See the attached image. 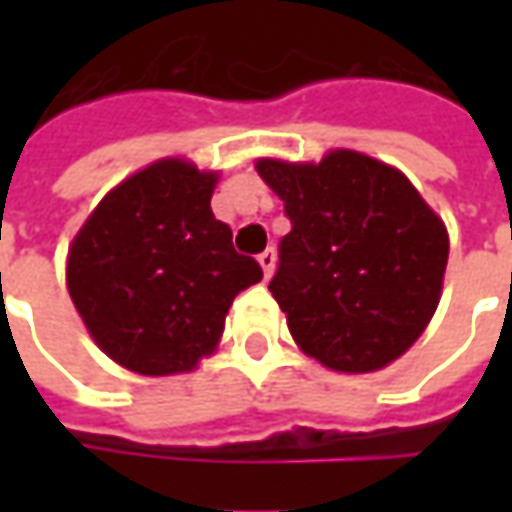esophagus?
<instances>
[{
    "mask_svg": "<svg viewBox=\"0 0 512 512\" xmlns=\"http://www.w3.org/2000/svg\"><path fill=\"white\" fill-rule=\"evenodd\" d=\"M257 263L263 266V274H266V277H271V271H274V266H277V252L268 246L266 252H260V255H257Z\"/></svg>",
    "mask_w": 512,
    "mask_h": 512,
    "instance_id": "34e87169",
    "label": "esophagus"
}]
</instances>
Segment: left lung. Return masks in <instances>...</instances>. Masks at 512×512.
Returning <instances> with one entry per match:
<instances>
[{"label": "left lung", "mask_w": 512, "mask_h": 512, "mask_svg": "<svg viewBox=\"0 0 512 512\" xmlns=\"http://www.w3.org/2000/svg\"><path fill=\"white\" fill-rule=\"evenodd\" d=\"M290 233L268 290L299 348L337 373H373L414 345L439 307L447 230L389 164L332 150L318 164L260 158Z\"/></svg>", "instance_id": "obj_1"}]
</instances>
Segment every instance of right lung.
<instances>
[{
	"mask_svg": "<svg viewBox=\"0 0 512 512\" xmlns=\"http://www.w3.org/2000/svg\"><path fill=\"white\" fill-rule=\"evenodd\" d=\"M216 172L161 158L98 202L68 252V290L106 356L139 376L194 370L233 299L263 279L211 211Z\"/></svg>",
	"mask_w": 512,
	"mask_h": 512,
	"instance_id": "right-lung-1",
	"label": "right lung"
}]
</instances>
